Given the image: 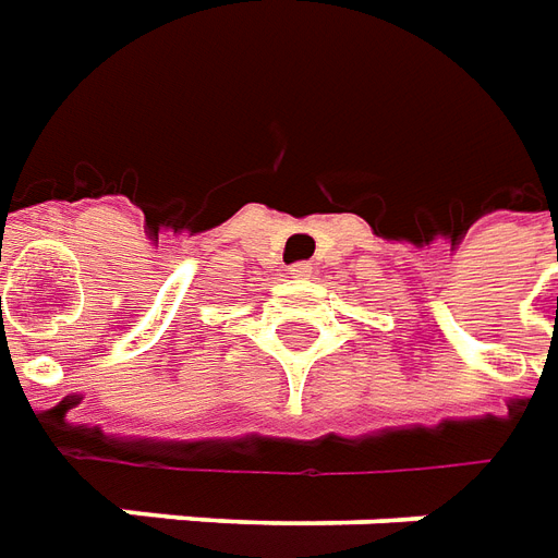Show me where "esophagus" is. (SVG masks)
I'll return each instance as SVG.
<instances>
[{
	"mask_svg": "<svg viewBox=\"0 0 558 558\" xmlns=\"http://www.w3.org/2000/svg\"><path fill=\"white\" fill-rule=\"evenodd\" d=\"M288 272H291L294 279H306V276H312V264L310 260H298V264L288 267Z\"/></svg>",
	"mask_w": 558,
	"mask_h": 558,
	"instance_id": "34e87169",
	"label": "esophagus"
}]
</instances>
